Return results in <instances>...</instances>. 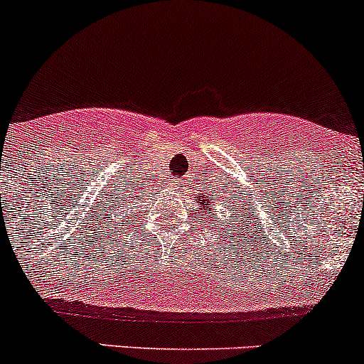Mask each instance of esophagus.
<instances>
[{
    "instance_id": "1",
    "label": "esophagus",
    "mask_w": 364,
    "mask_h": 364,
    "mask_svg": "<svg viewBox=\"0 0 364 364\" xmlns=\"http://www.w3.org/2000/svg\"><path fill=\"white\" fill-rule=\"evenodd\" d=\"M171 188H173V190H178V188H181V183H178V181L173 183V185H171Z\"/></svg>"
}]
</instances>
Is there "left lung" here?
<instances>
[{
	"label": "left lung",
	"mask_w": 364,
	"mask_h": 364,
	"mask_svg": "<svg viewBox=\"0 0 364 364\" xmlns=\"http://www.w3.org/2000/svg\"><path fill=\"white\" fill-rule=\"evenodd\" d=\"M195 200H197L198 207H200V214H207L209 210H213V213H214V207H213V202L215 200L214 195L198 193V195H195ZM213 218H214V215H213Z\"/></svg>",
	"instance_id": "obj_1"
}]
</instances>
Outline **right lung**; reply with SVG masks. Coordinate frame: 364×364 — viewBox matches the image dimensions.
<instances>
[{
	"label": "right lung",
	"instance_id": "1",
	"mask_svg": "<svg viewBox=\"0 0 364 364\" xmlns=\"http://www.w3.org/2000/svg\"><path fill=\"white\" fill-rule=\"evenodd\" d=\"M136 200L141 202V191H138V193H133L129 198H126L127 203H131V202L134 203ZM122 205H124V197H122ZM126 209H129V207H126ZM122 218H124V215H122Z\"/></svg>",
	"mask_w": 364,
	"mask_h": 364
}]
</instances>
